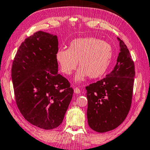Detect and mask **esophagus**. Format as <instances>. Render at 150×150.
<instances>
[{"label": "esophagus", "instance_id": "1", "mask_svg": "<svg viewBox=\"0 0 150 150\" xmlns=\"http://www.w3.org/2000/svg\"><path fill=\"white\" fill-rule=\"evenodd\" d=\"M74 92L76 94H80L81 93V90L78 87H76L74 89Z\"/></svg>", "mask_w": 150, "mask_h": 150}]
</instances>
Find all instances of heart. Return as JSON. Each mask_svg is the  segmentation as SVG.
I'll use <instances>...</instances> for the list:
<instances>
[{
  "instance_id": "obj_1",
  "label": "heart",
  "mask_w": 150,
  "mask_h": 150,
  "mask_svg": "<svg viewBox=\"0 0 150 150\" xmlns=\"http://www.w3.org/2000/svg\"><path fill=\"white\" fill-rule=\"evenodd\" d=\"M113 57V48L108 42L94 37L79 38L71 42L69 49H59L56 59L61 70L70 75L77 66L79 69L75 76L76 82L101 77L106 73Z\"/></svg>"
}]
</instances>
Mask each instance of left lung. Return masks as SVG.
<instances>
[{"label": "left lung", "mask_w": 150, "mask_h": 150, "mask_svg": "<svg viewBox=\"0 0 150 150\" xmlns=\"http://www.w3.org/2000/svg\"><path fill=\"white\" fill-rule=\"evenodd\" d=\"M120 42V53L113 70L105 78L86 87L87 121L99 133L117 127L126 118L132 104L135 66L124 42Z\"/></svg>", "instance_id": "obj_1"}]
</instances>
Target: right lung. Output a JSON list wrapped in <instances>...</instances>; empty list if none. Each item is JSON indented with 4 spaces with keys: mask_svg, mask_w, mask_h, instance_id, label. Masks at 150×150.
<instances>
[{
    "mask_svg": "<svg viewBox=\"0 0 150 150\" xmlns=\"http://www.w3.org/2000/svg\"><path fill=\"white\" fill-rule=\"evenodd\" d=\"M57 35L38 31L21 43L11 77L16 103L28 122L44 129L57 127L72 99L73 89L58 73Z\"/></svg>",
    "mask_w": 150,
    "mask_h": 150,
    "instance_id": "right-lung-1",
    "label": "right lung"
}]
</instances>
